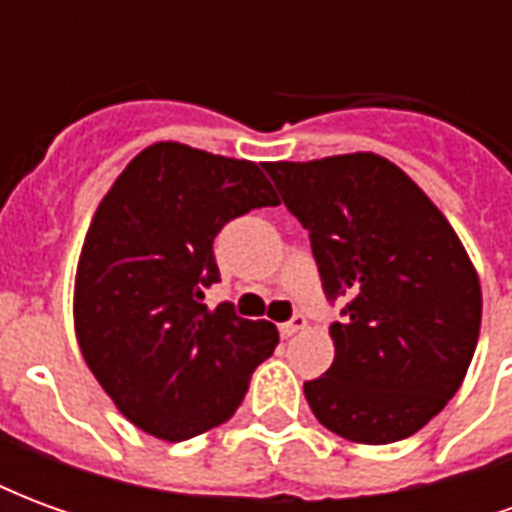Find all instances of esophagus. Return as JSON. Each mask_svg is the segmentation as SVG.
<instances>
[{
	"label": "esophagus",
	"mask_w": 512,
	"mask_h": 512,
	"mask_svg": "<svg viewBox=\"0 0 512 512\" xmlns=\"http://www.w3.org/2000/svg\"><path fill=\"white\" fill-rule=\"evenodd\" d=\"M304 326H307V318H304L301 312H296V315H293L290 321L279 323V334H282V337L288 340V337H293V334H299Z\"/></svg>",
	"instance_id": "obj_1"
}]
</instances>
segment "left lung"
I'll return each instance as SVG.
<instances>
[{"label":"left lung","instance_id":"left-lung-1","mask_svg":"<svg viewBox=\"0 0 512 512\" xmlns=\"http://www.w3.org/2000/svg\"><path fill=\"white\" fill-rule=\"evenodd\" d=\"M310 233L334 362L304 384L323 428L359 444L408 439L447 406L474 356L483 296L441 211L392 161L351 153L263 164Z\"/></svg>","mask_w":512,"mask_h":512}]
</instances>
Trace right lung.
Masks as SVG:
<instances>
[{
    "label": "right lung",
    "instance_id": "right-lung-1",
    "mask_svg": "<svg viewBox=\"0 0 512 512\" xmlns=\"http://www.w3.org/2000/svg\"><path fill=\"white\" fill-rule=\"evenodd\" d=\"M266 205L279 200L252 161L158 142L95 211L76 274V337L123 417L156 439L186 441L233 417L277 348L274 323L246 321L230 301L202 304L219 282L213 238Z\"/></svg>",
    "mask_w": 512,
    "mask_h": 512
}]
</instances>
